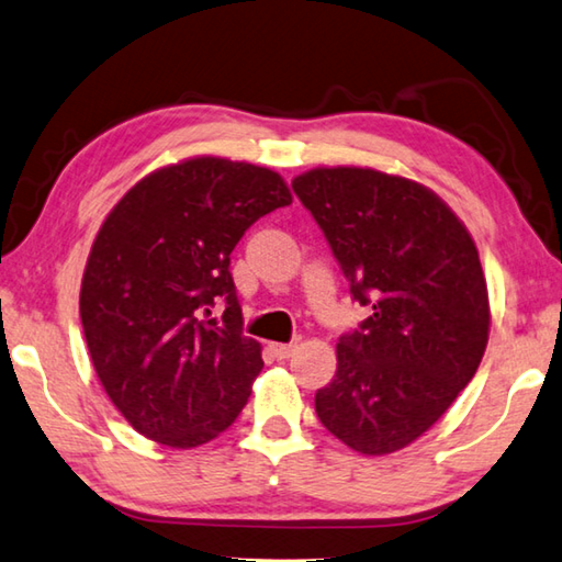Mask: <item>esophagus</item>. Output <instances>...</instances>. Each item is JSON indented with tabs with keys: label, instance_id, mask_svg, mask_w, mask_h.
<instances>
[{
	"label": "esophagus",
	"instance_id": "esophagus-1",
	"mask_svg": "<svg viewBox=\"0 0 562 562\" xmlns=\"http://www.w3.org/2000/svg\"><path fill=\"white\" fill-rule=\"evenodd\" d=\"M294 351H297V346H294V344H272V353H274V359H280V361H288V359H292Z\"/></svg>",
	"mask_w": 562,
	"mask_h": 562
}]
</instances>
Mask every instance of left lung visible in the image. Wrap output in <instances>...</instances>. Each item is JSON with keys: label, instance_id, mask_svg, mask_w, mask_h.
Wrapping results in <instances>:
<instances>
[{"label": "left lung", "instance_id": "left-lung-1", "mask_svg": "<svg viewBox=\"0 0 562 562\" xmlns=\"http://www.w3.org/2000/svg\"><path fill=\"white\" fill-rule=\"evenodd\" d=\"M351 297L373 314L336 344L314 395L322 425L361 454H391L440 420L474 379L488 294L472 236L423 183L375 169H312L292 181Z\"/></svg>", "mask_w": 562, "mask_h": 562}]
</instances>
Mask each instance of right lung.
Segmentation results:
<instances>
[{
    "mask_svg": "<svg viewBox=\"0 0 562 562\" xmlns=\"http://www.w3.org/2000/svg\"><path fill=\"white\" fill-rule=\"evenodd\" d=\"M290 203L272 169L196 157L137 181L100 226L80 322L110 401L149 440L199 447L246 407L262 359L243 334L231 252Z\"/></svg>",
    "mask_w": 562,
    "mask_h": 562,
    "instance_id": "add662e5",
    "label": "right lung"
}]
</instances>
